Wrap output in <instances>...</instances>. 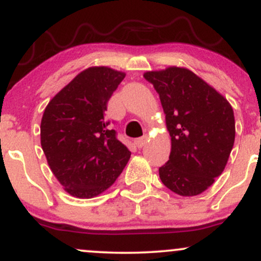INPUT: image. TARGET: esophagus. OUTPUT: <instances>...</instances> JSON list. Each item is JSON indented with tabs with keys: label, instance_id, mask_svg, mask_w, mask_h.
Instances as JSON below:
<instances>
[{
	"label": "esophagus",
	"instance_id": "34e87169",
	"mask_svg": "<svg viewBox=\"0 0 261 261\" xmlns=\"http://www.w3.org/2000/svg\"><path fill=\"white\" fill-rule=\"evenodd\" d=\"M146 142H147V136H143V137H140V139L135 140V145H136L139 148H142L143 146L146 145Z\"/></svg>",
	"mask_w": 261,
	"mask_h": 261
}]
</instances>
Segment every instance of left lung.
I'll use <instances>...</instances> for the list:
<instances>
[{
	"instance_id": "obj_1",
	"label": "left lung",
	"mask_w": 261,
	"mask_h": 261,
	"mask_svg": "<svg viewBox=\"0 0 261 261\" xmlns=\"http://www.w3.org/2000/svg\"><path fill=\"white\" fill-rule=\"evenodd\" d=\"M143 77L160 94L172 141L169 161L160 168L161 180L180 196L199 195L228 162L236 137L232 106L189 68L169 66Z\"/></svg>"
}]
</instances>
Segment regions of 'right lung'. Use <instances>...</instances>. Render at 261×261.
<instances>
[{
  "instance_id": "1",
  "label": "right lung",
  "mask_w": 261,
  "mask_h": 261,
  "mask_svg": "<svg viewBox=\"0 0 261 261\" xmlns=\"http://www.w3.org/2000/svg\"><path fill=\"white\" fill-rule=\"evenodd\" d=\"M126 76L107 66L83 70L45 108L40 143L66 193L92 199L115 182L131 152L109 130L108 100Z\"/></svg>"
}]
</instances>
